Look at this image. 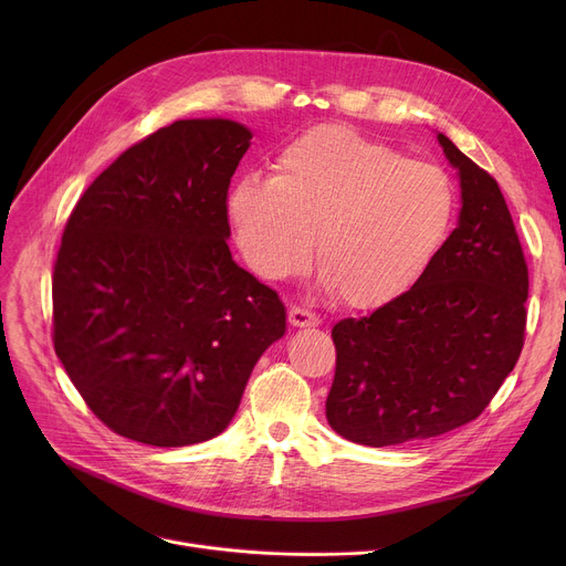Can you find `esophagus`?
Wrapping results in <instances>:
<instances>
[{
	"label": "esophagus",
	"instance_id": "esophagus-1",
	"mask_svg": "<svg viewBox=\"0 0 566 566\" xmlns=\"http://www.w3.org/2000/svg\"><path fill=\"white\" fill-rule=\"evenodd\" d=\"M289 323L293 325V328H316V325L321 323V318L307 310H301V307H291L289 310Z\"/></svg>",
	"mask_w": 566,
	"mask_h": 566
}]
</instances>
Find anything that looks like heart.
I'll list each match as a JSON object with an SVG mask.
<instances>
[{
  "mask_svg": "<svg viewBox=\"0 0 566 566\" xmlns=\"http://www.w3.org/2000/svg\"><path fill=\"white\" fill-rule=\"evenodd\" d=\"M250 271L284 280L307 263L316 238L321 284L358 310L382 307L418 282L454 218L448 174L346 126L289 142L275 176H243L224 199Z\"/></svg>",
  "mask_w": 566,
  "mask_h": 566,
  "instance_id": "obj_1",
  "label": "heart"
}]
</instances>
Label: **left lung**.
I'll use <instances>...</instances> for the list:
<instances>
[{
  "mask_svg": "<svg viewBox=\"0 0 566 566\" xmlns=\"http://www.w3.org/2000/svg\"><path fill=\"white\" fill-rule=\"evenodd\" d=\"M436 139L459 178L457 229L397 301L333 328L337 369L325 418L369 448L472 422L523 348L527 265L507 201L450 137Z\"/></svg>",
  "mask_w": 566,
  "mask_h": 566,
  "instance_id": "8db88e82",
  "label": "left lung"
}]
</instances>
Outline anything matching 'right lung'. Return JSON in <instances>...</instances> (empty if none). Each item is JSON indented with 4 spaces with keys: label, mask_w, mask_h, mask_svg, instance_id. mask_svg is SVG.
Returning a JSON list of instances; mask_svg holds the SVG:
<instances>
[{
    "label": "right lung",
    "mask_w": 566,
    "mask_h": 566,
    "mask_svg": "<svg viewBox=\"0 0 566 566\" xmlns=\"http://www.w3.org/2000/svg\"><path fill=\"white\" fill-rule=\"evenodd\" d=\"M252 130L181 118L118 156L66 222L52 275L54 350L114 433L184 448L220 436L280 295L229 252L224 199Z\"/></svg>",
    "instance_id": "right-lung-1"
}]
</instances>
